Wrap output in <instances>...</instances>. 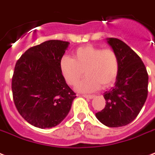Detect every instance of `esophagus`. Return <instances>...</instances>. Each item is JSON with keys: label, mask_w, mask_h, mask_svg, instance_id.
Here are the masks:
<instances>
[{"label": "esophagus", "mask_w": 155, "mask_h": 155, "mask_svg": "<svg viewBox=\"0 0 155 155\" xmlns=\"http://www.w3.org/2000/svg\"><path fill=\"white\" fill-rule=\"evenodd\" d=\"M83 97L87 99H92V98H94L95 96L94 95H83Z\"/></svg>", "instance_id": "esophagus-1"}]
</instances>
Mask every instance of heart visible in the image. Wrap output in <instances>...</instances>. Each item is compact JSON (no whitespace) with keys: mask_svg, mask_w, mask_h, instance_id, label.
I'll return each instance as SVG.
<instances>
[{"mask_svg":"<svg viewBox=\"0 0 155 155\" xmlns=\"http://www.w3.org/2000/svg\"><path fill=\"white\" fill-rule=\"evenodd\" d=\"M61 74L71 86L77 84L85 71L86 77L76 86L81 92H92L113 84L119 72V59L113 50L87 45L75 50L73 58L63 56L59 62Z\"/></svg>","mask_w":155,"mask_h":155,"instance_id":"b5f03b06","label":"heart"}]
</instances>
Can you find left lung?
I'll return each instance as SVG.
<instances>
[{
  "instance_id": "obj_1",
  "label": "left lung",
  "mask_w": 155,
  "mask_h": 155,
  "mask_svg": "<svg viewBox=\"0 0 155 155\" xmlns=\"http://www.w3.org/2000/svg\"><path fill=\"white\" fill-rule=\"evenodd\" d=\"M117 53L119 72L114 87L104 93L105 107L96 113L108 127H121L132 122L144 105L148 94V74L141 58L121 40L108 38Z\"/></svg>"
}]
</instances>
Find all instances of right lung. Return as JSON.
Wrapping results in <instances>:
<instances>
[{
	"instance_id": "right-lung-1",
	"label": "right lung",
	"mask_w": 155,
	"mask_h": 155,
	"mask_svg": "<svg viewBox=\"0 0 155 155\" xmlns=\"http://www.w3.org/2000/svg\"><path fill=\"white\" fill-rule=\"evenodd\" d=\"M70 42L49 40L30 47L16 63L12 92L20 115L46 129L64 120L76 96L61 74L59 62Z\"/></svg>"
}]
</instances>
